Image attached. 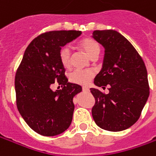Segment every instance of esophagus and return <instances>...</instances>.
<instances>
[{
    "instance_id": "esophagus-1",
    "label": "esophagus",
    "mask_w": 156,
    "mask_h": 156,
    "mask_svg": "<svg viewBox=\"0 0 156 156\" xmlns=\"http://www.w3.org/2000/svg\"><path fill=\"white\" fill-rule=\"evenodd\" d=\"M82 91H83V92H89V88L86 87H82Z\"/></svg>"
}]
</instances>
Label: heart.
<instances>
[{
    "label": "heart",
    "mask_w": 156,
    "mask_h": 156,
    "mask_svg": "<svg viewBox=\"0 0 156 156\" xmlns=\"http://www.w3.org/2000/svg\"><path fill=\"white\" fill-rule=\"evenodd\" d=\"M79 47L89 57H94L100 52V46L96 41L90 38H85L79 41ZM59 58L63 67L69 68L71 62V52L68 47H62L59 51ZM94 76L92 70H81L76 69L69 75V81L75 84L86 86L90 83Z\"/></svg>",
    "instance_id": "b5f03b06"
}]
</instances>
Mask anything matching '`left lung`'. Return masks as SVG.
<instances>
[{"mask_svg": "<svg viewBox=\"0 0 156 156\" xmlns=\"http://www.w3.org/2000/svg\"><path fill=\"white\" fill-rule=\"evenodd\" d=\"M94 39L105 48L102 69L94 83L109 93L90 88L95 99L92 115L101 129L118 132L139 119L149 95L146 66L134 46L115 30H95Z\"/></svg>", "mask_w": 156, "mask_h": 156, "instance_id": "left-lung-1", "label": "left lung"}]
</instances>
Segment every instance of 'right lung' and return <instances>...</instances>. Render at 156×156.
Segmentation results:
<instances>
[{
  "instance_id": "right-lung-1",
  "label": "right lung",
  "mask_w": 156,
  "mask_h": 156,
  "mask_svg": "<svg viewBox=\"0 0 156 156\" xmlns=\"http://www.w3.org/2000/svg\"><path fill=\"white\" fill-rule=\"evenodd\" d=\"M81 34L76 30L41 34L30 42L16 71V105L27 124L40 135L54 136L69 129L80 85L69 82L59 58L60 49ZM55 82L62 90L53 91Z\"/></svg>"
}]
</instances>
